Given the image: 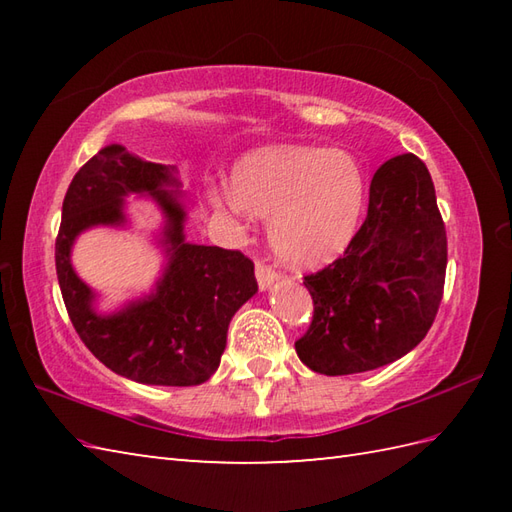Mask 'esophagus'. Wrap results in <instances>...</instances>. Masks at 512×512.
<instances>
[{"instance_id": "esophagus-1", "label": "esophagus", "mask_w": 512, "mask_h": 512, "mask_svg": "<svg viewBox=\"0 0 512 512\" xmlns=\"http://www.w3.org/2000/svg\"><path fill=\"white\" fill-rule=\"evenodd\" d=\"M255 275H257V284H259V288H262V290L273 286L275 281H277V277H279L277 270L273 266H268L266 262H257L255 264Z\"/></svg>"}]
</instances>
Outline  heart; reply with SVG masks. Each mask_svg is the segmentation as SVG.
I'll list each match as a JSON object with an SVG mask.
<instances>
[{"label": "heart", "mask_w": 512, "mask_h": 512, "mask_svg": "<svg viewBox=\"0 0 512 512\" xmlns=\"http://www.w3.org/2000/svg\"><path fill=\"white\" fill-rule=\"evenodd\" d=\"M233 195L217 193L220 209L237 204L270 220V244L290 266L332 262L352 242L365 206V178L358 162L339 149L275 145L237 162Z\"/></svg>", "instance_id": "1"}]
</instances>
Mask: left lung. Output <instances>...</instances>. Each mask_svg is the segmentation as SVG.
<instances>
[{
  "label": "left lung",
  "instance_id": "1",
  "mask_svg": "<svg viewBox=\"0 0 512 512\" xmlns=\"http://www.w3.org/2000/svg\"><path fill=\"white\" fill-rule=\"evenodd\" d=\"M447 275L436 189L413 154L389 158L369 184L365 222L345 253L303 275L312 321L295 347L312 372L345 376L398 361L427 336Z\"/></svg>",
  "mask_w": 512,
  "mask_h": 512
}]
</instances>
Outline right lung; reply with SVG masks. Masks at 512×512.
<instances>
[{
	"mask_svg": "<svg viewBox=\"0 0 512 512\" xmlns=\"http://www.w3.org/2000/svg\"><path fill=\"white\" fill-rule=\"evenodd\" d=\"M162 184H173L169 167L118 143L103 147L76 171L65 193L54 264L74 330L105 367L136 383L189 387L215 374L228 323L257 292V279L253 262L239 250L184 242V211ZM143 190L170 217L168 273L149 300L99 318L89 308V289L69 266V246L83 227L120 223L122 195Z\"/></svg>",
	"mask_w": 512,
	"mask_h": 512,
	"instance_id": "add662e5",
	"label": "right lung"
}]
</instances>
